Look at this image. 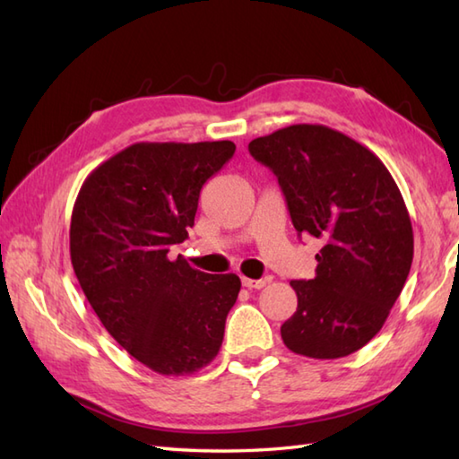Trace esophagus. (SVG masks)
<instances>
[{
    "instance_id": "esophagus-1",
    "label": "esophagus",
    "mask_w": 459,
    "mask_h": 459,
    "mask_svg": "<svg viewBox=\"0 0 459 459\" xmlns=\"http://www.w3.org/2000/svg\"><path fill=\"white\" fill-rule=\"evenodd\" d=\"M242 286L248 290H260L266 286V280H252V278H242Z\"/></svg>"
}]
</instances>
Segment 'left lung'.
Returning a JSON list of instances; mask_svg holds the SVG:
<instances>
[{"instance_id":"obj_1","label":"left lung","mask_w":459,"mask_h":459,"mask_svg":"<svg viewBox=\"0 0 459 459\" xmlns=\"http://www.w3.org/2000/svg\"><path fill=\"white\" fill-rule=\"evenodd\" d=\"M248 152L278 178L298 235L324 242L316 278L290 281L298 309L281 339L311 359L355 353L385 325L412 266V222L393 175L365 145L321 124L262 135Z\"/></svg>"}]
</instances>
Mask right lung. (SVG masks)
I'll return each mask as SVG.
<instances>
[{"instance_id": "1", "label": "right lung", "mask_w": 459, "mask_h": 459, "mask_svg": "<svg viewBox=\"0 0 459 459\" xmlns=\"http://www.w3.org/2000/svg\"><path fill=\"white\" fill-rule=\"evenodd\" d=\"M237 145L140 142L84 179L71 219V262L106 331L153 373L179 377L217 357L240 291L237 274H204L173 245L195 224L203 185Z\"/></svg>"}]
</instances>
